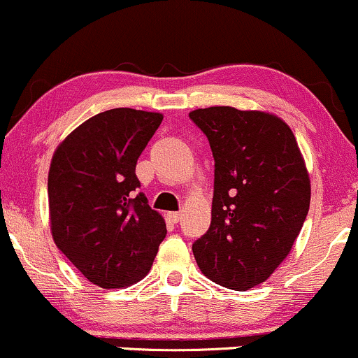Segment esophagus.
I'll use <instances>...</instances> for the list:
<instances>
[{"mask_svg": "<svg viewBox=\"0 0 358 358\" xmlns=\"http://www.w3.org/2000/svg\"><path fill=\"white\" fill-rule=\"evenodd\" d=\"M167 217H169L171 222L178 224L179 220H180V217H182V214H180V213H169V214H167Z\"/></svg>", "mask_w": 358, "mask_h": 358, "instance_id": "obj_1", "label": "esophagus"}]
</instances>
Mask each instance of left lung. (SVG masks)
I'll list each match as a JSON object with an SVG mask.
<instances>
[{
	"label": "left lung",
	"instance_id": "left-lung-1",
	"mask_svg": "<svg viewBox=\"0 0 358 358\" xmlns=\"http://www.w3.org/2000/svg\"><path fill=\"white\" fill-rule=\"evenodd\" d=\"M189 117L215 162L213 220L194 257L215 284L252 289L284 262L307 217L310 179L301 149L271 113L213 106Z\"/></svg>",
	"mask_w": 358,
	"mask_h": 358
}]
</instances>
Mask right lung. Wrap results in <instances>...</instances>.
Here are the masks:
<instances>
[{"label":"right lung","instance_id":"1","mask_svg":"<svg viewBox=\"0 0 358 358\" xmlns=\"http://www.w3.org/2000/svg\"><path fill=\"white\" fill-rule=\"evenodd\" d=\"M162 114L116 108L78 126L57 145L48 174L51 234L87 280L121 289L148 275L166 237L136 164Z\"/></svg>","mask_w":358,"mask_h":358}]
</instances>
